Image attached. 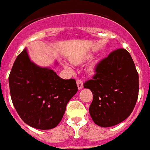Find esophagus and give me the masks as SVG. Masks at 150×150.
Instances as JSON below:
<instances>
[{"label": "esophagus", "mask_w": 150, "mask_h": 150, "mask_svg": "<svg viewBox=\"0 0 150 150\" xmlns=\"http://www.w3.org/2000/svg\"><path fill=\"white\" fill-rule=\"evenodd\" d=\"M76 84H77V87L79 90H81L83 88V83L80 79H77L76 80Z\"/></svg>", "instance_id": "1"}]
</instances>
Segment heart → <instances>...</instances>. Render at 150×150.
Here are the masks:
<instances>
[{
    "instance_id": "heart-1",
    "label": "heart",
    "mask_w": 150,
    "mask_h": 150,
    "mask_svg": "<svg viewBox=\"0 0 150 150\" xmlns=\"http://www.w3.org/2000/svg\"><path fill=\"white\" fill-rule=\"evenodd\" d=\"M89 59V56H85V57H83V58H80V59H71V62H72L73 64H79L82 63L83 61L86 60V59ZM64 67L67 69L70 68L67 64H64ZM95 63L92 62V63L90 64L89 66H88V71H89V72H93L94 70H95Z\"/></svg>"
}]
</instances>
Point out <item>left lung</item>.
<instances>
[{"label":"left lung","instance_id":"left-lung-1","mask_svg":"<svg viewBox=\"0 0 150 150\" xmlns=\"http://www.w3.org/2000/svg\"><path fill=\"white\" fill-rule=\"evenodd\" d=\"M93 94L89 113L100 127L114 126L131 115L138 98L139 76L130 53L112 52L96 67L93 79L84 83Z\"/></svg>","mask_w":150,"mask_h":150}]
</instances>
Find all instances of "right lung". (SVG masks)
<instances>
[{"label": "right lung", "mask_w": 150, "mask_h": 150, "mask_svg": "<svg viewBox=\"0 0 150 150\" xmlns=\"http://www.w3.org/2000/svg\"><path fill=\"white\" fill-rule=\"evenodd\" d=\"M52 68L36 64L25 48L17 56L9 76L13 106L21 119L37 129L55 128L77 92L75 79H62Z\"/></svg>", "instance_id": "1"}]
</instances>
